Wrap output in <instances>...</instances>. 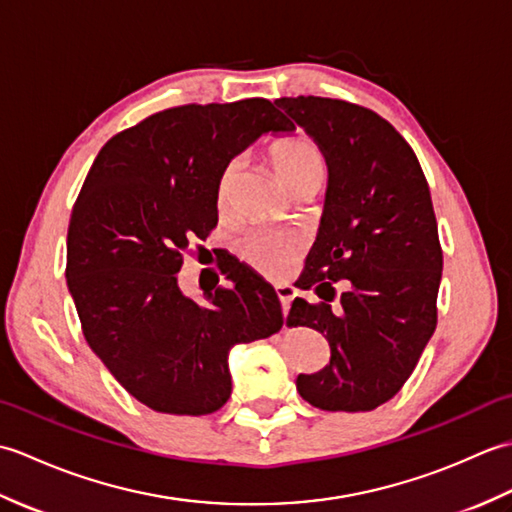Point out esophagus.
<instances>
[{
	"instance_id": "obj_1",
	"label": "esophagus",
	"mask_w": 512,
	"mask_h": 512,
	"mask_svg": "<svg viewBox=\"0 0 512 512\" xmlns=\"http://www.w3.org/2000/svg\"><path fill=\"white\" fill-rule=\"evenodd\" d=\"M275 292H277V299L281 301V312H284V319H286V314L290 310V303H292V299L297 297V290L292 286H277Z\"/></svg>"
}]
</instances>
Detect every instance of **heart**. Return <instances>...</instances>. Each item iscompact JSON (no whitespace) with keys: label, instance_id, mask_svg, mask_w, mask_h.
Listing matches in <instances>:
<instances>
[{"label":"heart","instance_id":"b5f03b06","mask_svg":"<svg viewBox=\"0 0 512 512\" xmlns=\"http://www.w3.org/2000/svg\"><path fill=\"white\" fill-rule=\"evenodd\" d=\"M268 156L277 176L292 193H301L303 189H319L325 176V156L321 147L306 134H292L279 138L268 145ZM239 162L231 160L222 169L217 180V206L226 209L231 204V193L237 180ZM242 257L259 273L266 277H277L297 253V242L288 235H281L268 228H255L244 235Z\"/></svg>","mask_w":512,"mask_h":512}]
</instances>
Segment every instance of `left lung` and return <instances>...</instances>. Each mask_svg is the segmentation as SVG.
<instances>
[{"label": "left lung", "mask_w": 512, "mask_h": 512, "mask_svg": "<svg viewBox=\"0 0 512 512\" xmlns=\"http://www.w3.org/2000/svg\"><path fill=\"white\" fill-rule=\"evenodd\" d=\"M328 162V193L303 290L286 323L330 343V365L299 374L297 391L323 411H372L416 369L438 323L442 246L420 162L394 125L367 107L297 96L277 99ZM346 279L340 308L331 286Z\"/></svg>", "instance_id": "1"}]
</instances>
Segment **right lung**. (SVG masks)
I'll return each mask as SVG.
<instances>
[{"mask_svg": "<svg viewBox=\"0 0 512 512\" xmlns=\"http://www.w3.org/2000/svg\"><path fill=\"white\" fill-rule=\"evenodd\" d=\"M266 99L169 107L112 136L74 202L65 277L85 341L149 409L206 416L231 396L228 352L268 339L284 317L262 277L224 266L206 303L178 273L217 224V180L266 132H292Z\"/></svg>", "mask_w": 512, "mask_h": 512, "instance_id": "obj_1", "label": "right lung"}]
</instances>
